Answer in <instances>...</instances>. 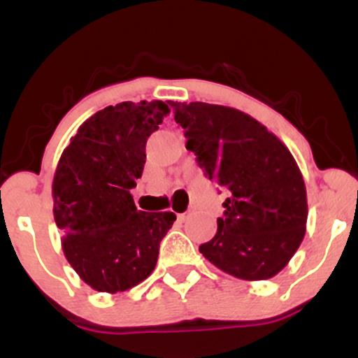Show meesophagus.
Here are the masks:
<instances>
[{
    "instance_id": "obj_1",
    "label": "esophagus",
    "mask_w": 358,
    "mask_h": 358,
    "mask_svg": "<svg viewBox=\"0 0 358 358\" xmlns=\"http://www.w3.org/2000/svg\"><path fill=\"white\" fill-rule=\"evenodd\" d=\"M188 217H190V212H183V213H178V220H180V222H185V220H188Z\"/></svg>"
}]
</instances>
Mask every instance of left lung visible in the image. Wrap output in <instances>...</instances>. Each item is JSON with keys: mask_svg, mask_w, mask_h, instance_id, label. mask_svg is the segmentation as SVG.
Segmentation results:
<instances>
[{"mask_svg": "<svg viewBox=\"0 0 358 358\" xmlns=\"http://www.w3.org/2000/svg\"><path fill=\"white\" fill-rule=\"evenodd\" d=\"M187 150L227 193L217 234L200 245L213 266L245 281L269 279L294 256L306 232L303 175L268 127L234 108L170 102Z\"/></svg>", "mask_w": 358, "mask_h": 358, "instance_id": "1", "label": "left lung"}]
</instances>
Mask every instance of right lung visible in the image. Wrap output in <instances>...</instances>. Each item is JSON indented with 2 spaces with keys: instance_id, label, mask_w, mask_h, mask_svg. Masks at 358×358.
Masks as SVG:
<instances>
[{
  "instance_id": "1",
  "label": "right lung",
  "mask_w": 358,
  "mask_h": 358,
  "mask_svg": "<svg viewBox=\"0 0 358 358\" xmlns=\"http://www.w3.org/2000/svg\"><path fill=\"white\" fill-rule=\"evenodd\" d=\"M170 101L119 102L90 116L71 138L53 176V217L80 279L121 293L153 273L173 212H141L131 188L146 163V141Z\"/></svg>"
}]
</instances>
